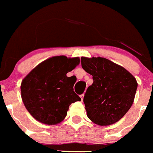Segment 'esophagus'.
I'll return each instance as SVG.
<instances>
[{"label":"esophagus","instance_id":"34e87169","mask_svg":"<svg viewBox=\"0 0 153 153\" xmlns=\"http://www.w3.org/2000/svg\"><path fill=\"white\" fill-rule=\"evenodd\" d=\"M83 97H84V94H81V95H80V98H81L82 101L83 100Z\"/></svg>","mask_w":153,"mask_h":153}]
</instances>
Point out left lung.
Segmentation results:
<instances>
[{
  "mask_svg": "<svg viewBox=\"0 0 153 153\" xmlns=\"http://www.w3.org/2000/svg\"><path fill=\"white\" fill-rule=\"evenodd\" d=\"M82 68L93 76L85 94L87 116L100 126L120 120L133 103L137 83L124 68L105 58H81Z\"/></svg>",
  "mask_w": 153,
  "mask_h": 153,
  "instance_id": "left-lung-1",
  "label": "left lung"
}]
</instances>
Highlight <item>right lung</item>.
I'll use <instances>...</instances> for the list:
<instances>
[{"label":"right lung","instance_id":"add662e5","mask_svg":"<svg viewBox=\"0 0 153 153\" xmlns=\"http://www.w3.org/2000/svg\"><path fill=\"white\" fill-rule=\"evenodd\" d=\"M79 63L64 56L45 60L24 79L22 97L27 111L45 124H57L67 115L69 105L81 100L74 91L75 79L67 76Z\"/></svg>","mask_w":153,"mask_h":153}]
</instances>
